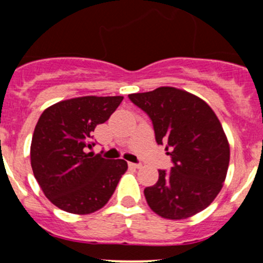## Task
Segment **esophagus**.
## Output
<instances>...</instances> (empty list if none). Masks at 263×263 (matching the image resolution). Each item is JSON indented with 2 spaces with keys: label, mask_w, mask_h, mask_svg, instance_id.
Wrapping results in <instances>:
<instances>
[{
  "label": "esophagus",
  "mask_w": 263,
  "mask_h": 263,
  "mask_svg": "<svg viewBox=\"0 0 263 263\" xmlns=\"http://www.w3.org/2000/svg\"><path fill=\"white\" fill-rule=\"evenodd\" d=\"M128 165L131 166V168H135V169H140V168H141V164H135V163H129Z\"/></svg>",
  "instance_id": "obj_1"
}]
</instances>
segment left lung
<instances>
[{
    "label": "left lung",
    "mask_w": 263,
    "mask_h": 263,
    "mask_svg": "<svg viewBox=\"0 0 263 263\" xmlns=\"http://www.w3.org/2000/svg\"><path fill=\"white\" fill-rule=\"evenodd\" d=\"M151 118L158 144H166L173 166L144 190L147 205L164 219L181 220L205 210L227 178L230 146L219 118L201 98L173 86L129 94Z\"/></svg>",
    "instance_id": "8db88e82"
}]
</instances>
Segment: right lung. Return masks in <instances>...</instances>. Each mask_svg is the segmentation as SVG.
<instances>
[{
  "label": "right lung",
  "instance_id": "obj_1",
  "mask_svg": "<svg viewBox=\"0 0 263 263\" xmlns=\"http://www.w3.org/2000/svg\"><path fill=\"white\" fill-rule=\"evenodd\" d=\"M123 97L72 98L42 113L30 146L34 177L50 202L71 214L102 209L127 171L123 159L85 153L95 127L109 119ZM94 145V144H92Z\"/></svg>",
  "mask_w": 263,
  "mask_h": 263
}]
</instances>
